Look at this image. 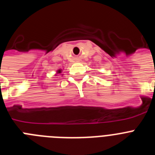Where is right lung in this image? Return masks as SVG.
Wrapping results in <instances>:
<instances>
[{
  "mask_svg": "<svg viewBox=\"0 0 155 155\" xmlns=\"http://www.w3.org/2000/svg\"><path fill=\"white\" fill-rule=\"evenodd\" d=\"M61 71H58V73H61Z\"/></svg>",
  "mask_w": 155,
  "mask_h": 155,
  "instance_id": "add662e5",
  "label": "right lung"
}]
</instances>
